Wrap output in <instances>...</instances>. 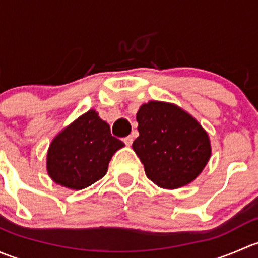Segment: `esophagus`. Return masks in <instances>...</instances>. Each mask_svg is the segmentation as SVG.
Returning <instances> with one entry per match:
<instances>
[{"label":"esophagus","mask_w":258,"mask_h":258,"mask_svg":"<svg viewBox=\"0 0 258 258\" xmlns=\"http://www.w3.org/2000/svg\"><path fill=\"white\" fill-rule=\"evenodd\" d=\"M123 142H124V144H126V146H131V145H132V142H134V137H132L131 135H130V136L124 137V139H123Z\"/></svg>","instance_id":"obj_1"}]
</instances>
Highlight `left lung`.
<instances>
[{
	"mask_svg": "<svg viewBox=\"0 0 258 258\" xmlns=\"http://www.w3.org/2000/svg\"><path fill=\"white\" fill-rule=\"evenodd\" d=\"M135 152L146 176L162 188H178L201 173L211 156L206 131L175 105L150 101L137 112Z\"/></svg>",
	"mask_w": 258,
	"mask_h": 258,
	"instance_id": "8db88e82",
	"label": "left lung"
}]
</instances>
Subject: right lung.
<instances>
[{
    "instance_id": "1",
    "label": "right lung",
    "mask_w": 258,
    "mask_h": 258,
    "mask_svg": "<svg viewBox=\"0 0 258 258\" xmlns=\"http://www.w3.org/2000/svg\"><path fill=\"white\" fill-rule=\"evenodd\" d=\"M121 140L93 110L82 114L52 141L47 153L49 177L61 186L82 189L106 175Z\"/></svg>"
}]
</instances>
